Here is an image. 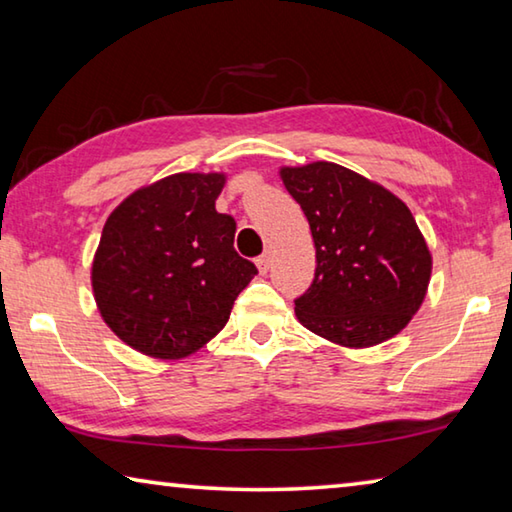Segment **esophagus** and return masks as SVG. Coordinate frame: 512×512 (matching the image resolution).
<instances>
[{"instance_id": "34e87169", "label": "esophagus", "mask_w": 512, "mask_h": 512, "mask_svg": "<svg viewBox=\"0 0 512 512\" xmlns=\"http://www.w3.org/2000/svg\"><path fill=\"white\" fill-rule=\"evenodd\" d=\"M271 262H273L271 253H264L262 257H257V268H259V273H268V268H271Z\"/></svg>"}]
</instances>
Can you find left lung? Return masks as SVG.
<instances>
[{
    "mask_svg": "<svg viewBox=\"0 0 512 512\" xmlns=\"http://www.w3.org/2000/svg\"><path fill=\"white\" fill-rule=\"evenodd\" d=\"M316 248L296 300L302 327L341 348H372L411 323L431 280V250L402 198L336 162L280 167Z\"/></svg>",
    "mask_w": 512,
    "mask_h": 512,
    "instance_id": "left-lung-1",
    "label": "left lung"
}]
</instances>
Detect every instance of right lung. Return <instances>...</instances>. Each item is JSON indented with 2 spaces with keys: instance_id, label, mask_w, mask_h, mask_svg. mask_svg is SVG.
<instances>
[{
  "instance_id": "right-lung-1",
  "label": "right lung",
  "mask_w": 512,
  "mask_h": 512,
  "mask_svg": "<svg viewBox=\"0 0 512 512\" xmlns=\"http://www.w3.org/2000/svg\"><path fill=\"white\" fill-rule=\"evenodd\" d=\"M223 171H180L135 189L103 225L90 282L117 339L160 361L210 343L257 275L235 250L237 223L216 212Z\"/></svg>"
}]
</instances>
